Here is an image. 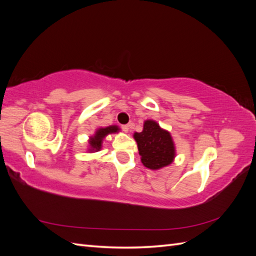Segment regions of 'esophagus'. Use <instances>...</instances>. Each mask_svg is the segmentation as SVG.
I'll use <instances>...</instances> for the list:
<instances>
[{
  "instance_id": "34e87169",
  "label": "esophagus",
  "mask_w": 256,
  "mask_h": 256,
  "mask_svg": "<svg viewBox=\"0 0 256 256\" xmlns=\"http://www.w3.org/2000/svg\"><path fill=\"white\" fill-rule=\"evenodd\" d=\"M131 126H132V124H128V125H122V131H125V132H128V131L131 128Z\"/></svg>"
}]
</instances>
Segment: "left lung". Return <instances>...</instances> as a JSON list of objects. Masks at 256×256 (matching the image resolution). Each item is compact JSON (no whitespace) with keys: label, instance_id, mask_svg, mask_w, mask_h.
Listing matches in <instances>:
<instances>
[{"label":"left lung","instance_id":"left-lung-1","mask_svg":"<svg viewBox=\"0 0 256 256\" xmlns=\"http://www.w3.org/2000/svg\"><path fill=\"white\" fill-rule=\"evenodd\" d=\"M138 154L145 168L160 170L170 166L176 157L173 138L168 130L161 128L154 120H146L142 132H134Z\"/></svg>","mask_w":256,"mask_h":256}]
</instances>
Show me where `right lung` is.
<instances>
[{
  "label": "right lung",
  "mask_w": 256,
  "mask_h": 256,
  "mask_svg": "<svg viewBox=\"0 0 256 256\" xmlns=\"http://www.w3.org/2000/svg\"><path fill=\"white\" fill-rule=\"evenodd\" d=\"M120 127L116 125H111L108 127H100L98 128L95 134L90 136L88 138V152H99L102 148V143L106 136L112 134H118L120 132Z\"/></svg>",
  "instance_id": "add662e5"
}]
</instances>
